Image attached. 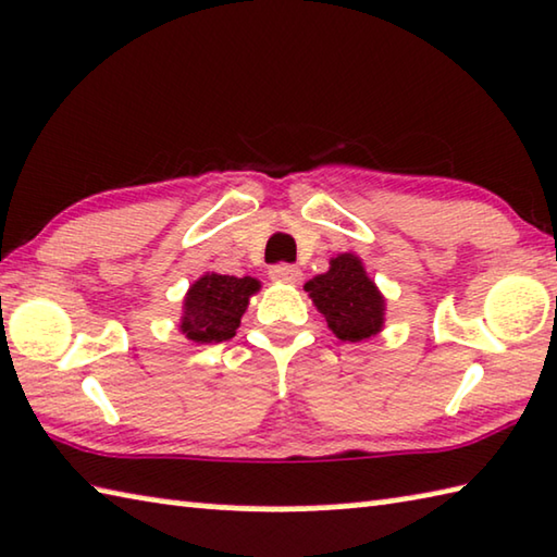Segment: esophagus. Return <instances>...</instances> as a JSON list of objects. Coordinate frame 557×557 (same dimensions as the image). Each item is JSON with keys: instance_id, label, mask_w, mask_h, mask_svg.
<instances>
[{"instance_id": "1", "label": "esophagus", "mask_w": 557, "mask_h": 557, "mask_svg": "<svg viewBox=\"0 0 557 557\" xmlns=\"http://www.w3.org/2000/svg\"><path fill=\"white\" fill-rule=\"evenodd\" d=\"M270 280L282 282V285H297L299 280H302V270L295 268V264H275V268H270Z\"/></svg>"}]
</instances>
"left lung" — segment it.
<instances>
[{
    "label": "left lung",
    "instance_id": "obj_1",
    "mask_svg": "<svg viewBox=\"0 0 557 557\" xmlns=\"http://www.w3.org/2000/svg\"><path fill=\"white\" fill-rule=\"evenodd\" d=\"M317 312L342 342H361L384 330L386 299L355 252H339L330 270L305 282Z\"/></svg>",
    "mask_w": 557,
    "mask_h": 557
}]
</instances>
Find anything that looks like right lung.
<instances>
[{
    "label": "right lung",
    "instance_id": "right-lung-1",
    "mask_svg": "<svg viewBox=\"0 0 557 557\" xmlns=\"http://www.w3.org/2000/svg\"><path fill=\"white\" fill-rule=\"evenodd\" d=\"M260 280L220 272L200 275L183 297L178 330L188 342L218 344L235 337L250 297L260 293Z\"/></svg>",
    "mask_w": 557,
    "mask_h": 557
}]
</instances>
